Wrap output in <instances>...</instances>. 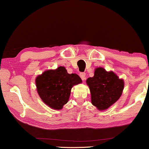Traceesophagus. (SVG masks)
I'll return each instance as SVG.
<instances>
[{
    "label": "esophagus",
    "mask_w": 149,
    "mask_h": 149,
    "mask_svg": "<svg viewBox=\"0 0 149 149\" xmlns=\"http://www.w3.org/2000/svg\"><path fill=\"white\" fill-rule=\"evenodd\" d=\"M80 76L83 80H85V78H86V76H85V73H80Z\"/></svg>",
    "instance_id": "1"
}]
</instances>
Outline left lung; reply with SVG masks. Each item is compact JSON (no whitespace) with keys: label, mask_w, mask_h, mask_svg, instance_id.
Segmentation results:
<instances>
[{"label":"left lung","mask_w":149,"mask_h":149,"mask_svg":"<svg viewBox=\"0 0 149 149\" xmlns=\"http://www.w3.org/2000/svg\"><path fill=\"white\" fill-rule=\"evenodd\" d=\"M86 83L90 88L91 102L100 111L109 109L118 100L124 88V81L113 71L96 68L95 74Z\"/></svg>","instance_id":"left-lung-1"}]
</instances>
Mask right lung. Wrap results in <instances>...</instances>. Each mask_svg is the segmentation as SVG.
I'll use <instances>...</instances> for the list:
<instances>
[{
    "instance_id": "add662e5",
    "label": "right lung",
    "mask_w": 149,
    "mask_h": 149,
    "mask_svg": "<svg viewBox=\"0 0 149 149\" xmlns=\"http://www.w3.org/2000/svg\"><path fill=\"white\" fill-rule=\"evenodd\" d=\"M82 83L76 73H67L64 66L57 69L47 70L36 78L37 92L46 105L60 110L69 101L73 85Z\"/></svg>"
}]
</instances>
